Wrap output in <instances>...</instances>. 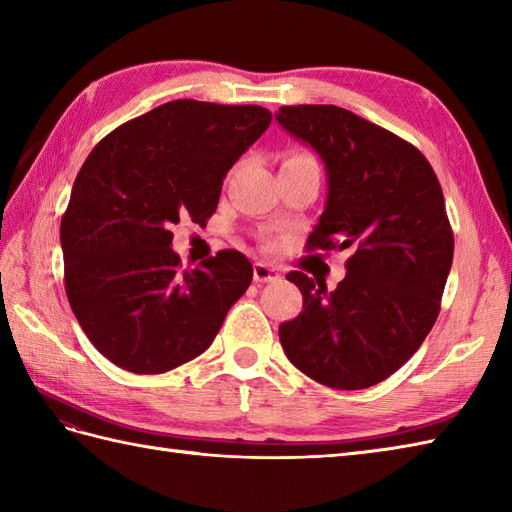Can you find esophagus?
Returning <instances> with one entry per match:
<instances>
[{
	"instance_id": "1",
	"label": "esophagus",
	"mask_w": 512,
	"mask_h": 512,
	"mask_svg": "<svg viewBox=\"0 0 512 512\" xmlns=\"http://www.w3.org/2000/svg\"><path fill=\"white\" fill-rule=\"evenodd\" d=\"M253 279L259 281V284H264V281H275V279H279V275H277L275 268H270L268 264L257 262V264L253 266Z\"/></svg>"
}]
</instances>
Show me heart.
<instances>
[{
    "mask_svg": "<svg viewBox=\"0 0 512 512\" xmlns=\"http://www.w3.org/2000/svg\"><path fill=\"white\" fill-rule=\"evenodd\" d=\"M301 162H314L306 151H299V149H290V151H286V156H284V162H281V167L284 165H301Z\"/></svg>",
    "mask_w": 512,
    "mask_h": 512,
    "instance_id": "heart-1",
    "label": "heart"
}]
</instances>
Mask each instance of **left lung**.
<instances>
[{
	"label": "left lung",
	"mask_w": 512,
	"mask_h": 512,
	"mask_svg": "<svg viewBox=\"0 0 512 512\" xmlns=\"http://www.w3.org/2000/svg\"><path fill=\"white\" fill-rule=\"evenodd\" d=\"M279 125L328 169V202L308 250H345L336 290L301 270L303 310L279 325L290 363L321 385L365 389L427 339L453 262V231L429 160L407 140L336 105H284Z\"/></svg>",
	"instance_id": "1"
}]
</instances>
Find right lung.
<instances>
[{
  "label": "right lung",
  "mask_w": 512,
  "mask_h": 512,
  "mask_svg": "<svg viewBox=\"0 0 512 512\" xmlns=\"http://www.w3.org/2000/svg\"><path fill=\"white\" fill-rule=\"evenodd\" d=\"M273 114L180 99L107 134L85 158L61 217L65 295L107 361L165 374L193 361L253 281L239 250L182 270L171 226H204L235 160Z\"/></svg>",
  "instance_id": "right-lung-1"
}]
</instances>
